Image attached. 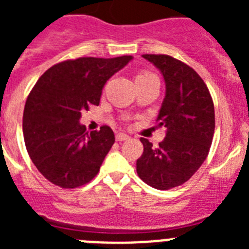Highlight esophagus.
Returning a JSON list of instances; mask_svg holds the SVG:
<instances>
[{"mask_svg": "<svg viewBox=\"0 0 249 249\" xmlns=\"http://www.w3.org/2000/svg\"><path fill=\"white\" fill-rule=\"evenodd\" d=\"M128 138H129L128 136L124 135V133H117V135H116V140L120 141V142H122V141H127Z\"/></svg>", "mask_w": 249, "mask_h": 249, "instance_id": "34e87169", "label": "esophagus"}]
</instances>
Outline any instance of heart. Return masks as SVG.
Instances as JSON below:
<instances>
[{
	"instance_id": "b5f03b06",
	"label": "heart",
	"mask_w": 249,
	"mask_h": 249,
	"mask_svg": "<svg viewBox=\"0 0 249 249\" xmlns=\"http://www.w3.org/2000/svg\"><path fill=\"white\" fill-rule=\"evenodd\" d=\"M143 74H149V73H141V74H138V76H143Z\"/></svg>"
}]
</instances>
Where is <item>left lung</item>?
Segmentation results:
<instances>
[{"mask_svg": "<svg viewBox=\"0 0 249 249\" xmlns=\"http://www.w3.org/2000/svg\"><path fill=\"white\" fill-rule=\"evenodd\" d=\"M142 57L163 76L166 96L157 122L167 131L158 147L141 138L137 173L153 188L171 190L188 181L206 160L214 133V106L206 83L190 66L167 54Z\"/></svg>", "mask_w": 249, "mask_h": 249, "instance_id": "obj_1", "label": "left lung"}]
</instances>
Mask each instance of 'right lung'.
<instances>
[{"mask_svg": "<svg viewBox=\"0 0 249 249\" xmlns=\"http://www.w3.org/2000/svg\"><path fill=\"white\" fill-rule=\"evenodd\" d=\"M132 58L68 59L39 77L26 101L22 129L31 160L48 181L76 188L97 175L114 133L108 126L89 133L81 113L100 105L106 82Z\"/></svg>", "mask_w": 249, "mask_h": 249, "instance_id": "add662e5", "label": "right lung"}]
</instances>
